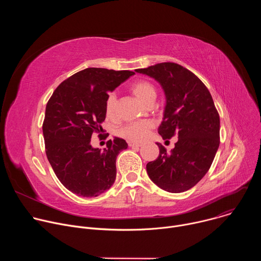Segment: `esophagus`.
I'll return each mask as SVG.
<instances>
[{"label":"esophagus","mask_w":261,"mask_h":261,"mask_svg":"<svg viewBox=\"0 0 261 261\" xmlns=\"http://www.w3.org/2000/svg\"><path fill=\"white\" fill-rule=\"evenodd\" d=\"M128 144H129V146H131V147H139V146H141L140 143L135 142V141H129Z\"/></svg>","instance_id":"34e87169"}]
</instances>
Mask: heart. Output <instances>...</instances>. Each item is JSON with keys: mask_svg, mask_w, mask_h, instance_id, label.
<instances>
[{"mask_svg": "<svg viewBox=\"0 0 261 261\" xmlns=\"http://www.w3.org/2000/svg\"><path fill=\"white\" fill-rule=\"evenodd\" d=\"M131 92L144 104L156 98L155 87L146 81H137L130 86ZM117 97L115 93H110L105 101V111L108 117H114L116 113ZM152 123L148 121L133 122L121 129V135L133 141H141L145 138L148 130L152 128Z\"/></svg>", "mask_w": 261, "mask_h": 261, "instance_id": "b5f03b06", "label": "heart"}]
</instances>
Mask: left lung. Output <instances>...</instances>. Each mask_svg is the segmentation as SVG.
Wrapping results in <instances>:
<instances>
[{"label": "left lung", "instance_id": "1", "mask_svg": "<svg viewBox=\"0 0 261 261\" xmlns=\"http://www.w3.org/2000/svg\"><path fill=\"white\" fill-rule=\"evenodd\" d=\"M135 72L154 79L164 92L166 103L158 133L163 139L177 135L170 152L157 142L159 156L146 164L147 175L167 192L187 191L208 171L220 144V118L211 93L195 74L175 63Z\"/></svg>", "mask_w": 261, "mask_h": 261}]
</instances>
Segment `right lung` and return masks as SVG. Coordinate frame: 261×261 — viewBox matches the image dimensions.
<instances>
[{
	"instance_id": "right-lung-1",
	"label": "right lung",
	"mask_w": 261,
	"mask_h": 261,
	"mask_svg": "<svg viewBox=\"0 0 261 261\" xmlns=\"http://www.w3.org/2000/svg\"><path fill=\"white\" fill-rule=\"evenodd\" d=\"M134 74L87 68L64 81L50 97L42 128L46 156L60 181L72 193L96 197L114 185L117 157L128 144L115 137L101 151L92 146L91 138L102 129L108 93Z\"/></svg>"
}]
</instances>
